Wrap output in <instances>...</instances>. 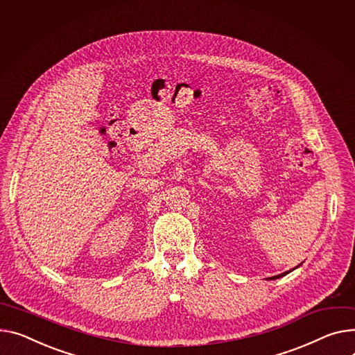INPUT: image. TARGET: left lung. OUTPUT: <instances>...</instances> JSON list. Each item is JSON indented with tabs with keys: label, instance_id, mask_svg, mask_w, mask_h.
Returning <instances> with one entry per match:
<instances>
[{
	"label": "left lung",
	"instance_id": "1",
	"mask_svg": "<svg viewBox=\"0 0 355 355\" xmlns=\"http://www.w3.org/2000/svg\"><path fill=\"white\" fill-rule=\"evenodd\" d=\"M301 266V264H300ZM300 266H297L295 268H298ZM295 268H293V270H295ZM293 270H290V271H286V272H282V274H278V275H274V277H270V278H266V279H277V278H281V277H284V275H287L288 272H291Z\"/></svg>",
	"mask_w": 355,
	"mask_h": 355
}]
</instances>
